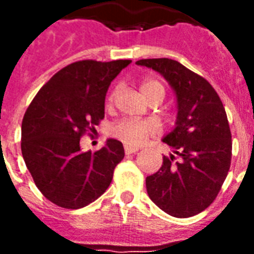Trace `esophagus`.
I'll return each instance as SVG.
<instances>
[{
	"instance_id": "1",
	"label": "esophagus",
	"mask_w": 254,
	"mask_h": 254,
	"mask_svg": "<svg viewBox=\"0 0 254 254\" xmlns=\"http://www.w3.org/2000/svg\"><path fill=\"white\" fill-rule=\"evenodd\" d=\"M138 148L137 147H132V145H125V154L127 155H132L134 152H137Z\"/></svg>"
}]
</instances>
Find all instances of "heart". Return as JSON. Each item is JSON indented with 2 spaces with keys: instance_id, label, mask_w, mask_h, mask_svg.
Wrapping results in <instances>:
<instances>
[{
  "instance_id": "1",
  "label": "heart",
  "mask_w": 254,
  "mask_h": 254,
  "mask_svg": "<svg viewBox=\"0 0 254 254\" xmlns=\"http://www.w3.org/2000/svg\"><path fill=\"white\" fill-rule=\"evenodd\" d=\"M140 91L147 100L154 96H165V87L159 80L145 78L140 84ZM116 92L109 96V102H113ZM110 134L117 140L127 145H138L145 138L158 132V125L152 121H134V120H122L110 127Z\"/></svg>"
}]
</instances>
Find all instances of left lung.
I'll return each instance as SVG.
<instances>
[{
	"label": "left lung",
	"mask_w": 254,
	"mask_h": 254,
	"mask_svg": "<svg viewBox=\"0 0 254 254\" xmlns=\"http://www.w3.org/2000/svg\"><path fill=\"white\" fill-rule=\"evenodd\" d=\"M136 64L167 80L178 109L176 127L163 137L173 154L145 178L148 196L171 216L189 218L212 204L229 173L231 132L223 103L205 78L178 61L151 58Z\"/></svg>",
	"instance_id": "obj_1"
}]
</instances>
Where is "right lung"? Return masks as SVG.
Wrapping results in <instances>:
<instances>
[{"label": "right lung", "mask_w": 254, "mask_h": 254, "mask_svg": "<svg viewBox=\"0 0 254 254\" xmlns=\"http://www.w3.org/2000/svg\"><path fill=\"white\" fill-rule=\"evenodd\" d=\"M130 60H84L57 72L36 94L21 124V154L42 194L56 205L78 209L109 188L124 159L121 141L109 138L95 152H83L80 137L105 118L111 81Z\"/></svg>", "instance_id": "right-lung-1"}]
</instances>
